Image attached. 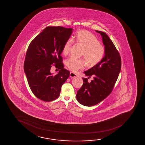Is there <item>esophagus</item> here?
I'll return each instance as SVG.
<instances>
[{
  "label": "esophagus",
  "instance_id": "1",
  "mask_svg": "<svg viewBox=\"0 0 145 145\" xmlns=\"http://www.w3.org/2000/svg\"><path fill=\"white\" fill-rule=\"evenodd\" d=\"M70 76L71 77H76L77 75L75 73L72 72H70Z\"/></svg>",
  "mask_w": 145,
  "mask_h": 145
}]
</instances>
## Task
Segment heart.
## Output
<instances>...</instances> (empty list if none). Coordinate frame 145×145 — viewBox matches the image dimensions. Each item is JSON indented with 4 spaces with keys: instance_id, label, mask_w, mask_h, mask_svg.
Wrapping results in <instances>:
<instances>
[{
    "instance_id": "heart-1",
    "label": "heart",
    "mask_w": 145,
    "mask_h": 145,
    "mask_svg": "<svg viewBox=\"0 0 145 145\" xmlns=\"http://www.w3.org/2000/svg\"><path fill=\"white\" fill-rule=\"evenodd\" d=\"M72 40L83 47L82 55L85 57L89 66H95L102 60L105 53V47L100 43L98 38L91 32L88 30H80L77 32ZM72 44V41L70 39L65 42L62 49L64 55L69 53ZM66 65L71 71L76 72L79 70H83L87 63L84 59L71 57L66 60Z\"/></svg>"
}]
</instances>
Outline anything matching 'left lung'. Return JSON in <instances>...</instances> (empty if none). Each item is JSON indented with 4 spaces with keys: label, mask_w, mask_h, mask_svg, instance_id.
<instances>
[{
    "label": "left lung",
    "mask_w": 145,
    "mask_h": 145,
    "mask_svg": "<svg viewBox=\"0 0 145 145\" xmlns=\"http://www.w3.org/2000/svg\"><path fill=\"white\" fill-rule=\"evenodd\" d=\"M102 37L105 46V56L98 63L84 72L89 78H82L83 84L77 91V100L82 105L91 106L102 102L111 93L121 70V61L120 53L108 35L96 30Z\"/></svg>",
    "instance_id": "left-lung-1"
}]
</instances>
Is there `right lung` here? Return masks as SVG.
Masks as SVG:
<instances>
[{
  "mask_svg": "<svg viewBox=\"0 0 145 145\" xmlns=\"http://www.w3.org/2000/svg\"><path fill=\"white\" fill-rule=\"evenodd\" d=\"M72 28L48 27L32 40L24 64L28 85L34 95L44 102L57 98L70 72L64 68L62 49L72 32ZM54 63L60 71L56 75L50 72Z\"/></svg>",
  "mask_w": 145,
  "mask_h": 145,
  "instance_id": "obj_1",
  "label": "right lung"
}]
</instances>
